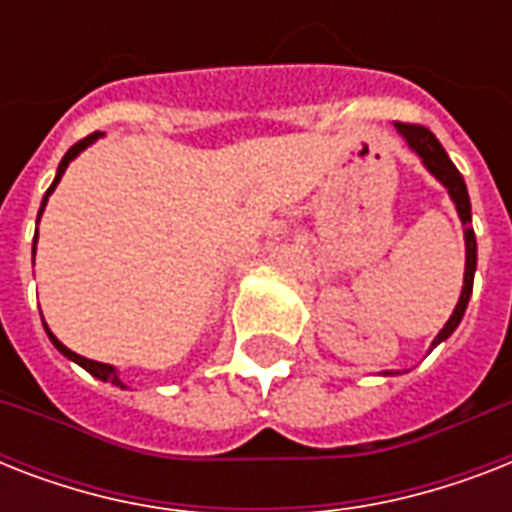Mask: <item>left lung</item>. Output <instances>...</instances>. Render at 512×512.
I'll use <instances>...</instances> for the list:
<instances>
[{
  "mask_svg": "<svg viewBox=\"0 0 512 512\" xmlns=\"http://www.w3.org/2000/svg\"><path fill=\"white\" fill-rule=\"evenodd\" d=\"M396 130L401 132V138L406 140V146L412 148L414 154L420 156L422 164L428 167V172L436 177L438 183L444 185L449 196H452L454 207H457V215H460L462 225H465V281H462V292L460 300L454 305V313L449 316V321L444 324V329L438 332L436 340H433V348L438 342H444L446 337L452 335L454 329L460 327L462 316H465V308H468V300L473 295V276H476V233L470 228V196H468V185L462 180L460 170L454 167L452 159L446 156L444 146L438 143V138L428 127L422 124H404L396 122Z\"/></svg>",
  "mask_w": 512,
  "mask_h": 512,
  "instance_id": "obj_1",
  "label": "left lung"
}]
</instances>
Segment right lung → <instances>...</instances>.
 <instances>
[{"label":"right lung","instance_id":"right-lung-1","mask_svg":"<svg viewBox=\"0 0 512 512\" xmlns=\"http://www.w3.org/2000/svg\"><path fill=\"white\" fill-rule=\"evenodd\" d=\"M100 138V132H92V135H87V138L84 140H79V143H76V146H71L66 151V156H63V162L58 164V175H55V180H52V185L50 188H47V193H44V199H42V207H39V215H36V225H39V217H42V212H44V204H47V199H50V193L55 191V185L60 183V177H63V172H66V167L71 162H74L76 156L82 154L84 148L87 146H92V143H95V140ZM34 252H36V236H34ZM47 329V327H44ZM47 337H50L52 340V345H55V348L60 350V353H63V356L66 358H71V361H76V364L82 366V369H87V372L92 374V377H98V380H103V382H114V385H119V388H124V382L119 380V372H116L114 366L111 364H100V361H92V358H84V356H79V353H74V350H68L66 345H63V342L58 340V337L52 335L50 329H47Z\"/></svg>","mask_w":512,"mask_h":512}]
</instances>
